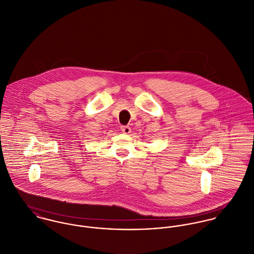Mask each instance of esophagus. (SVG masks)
Masks as SVG:
<instances>
[{
	"label": "esophagus",
	"mask_w": 254,
	"mask_h": 254,
	"mask_svg": "<svg viewBox=\"0 0 254 254\" xmlns=\"http://www.w3.org/2000/svg\"><path fill=\"white\" fill-rule=\"evenodd\" d=\"M121 131L123 134H129L131 132V128L129 126H121Z\"/></svg>",
	"instance_id": "34e87169"
}]
</instances>
